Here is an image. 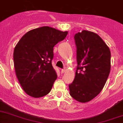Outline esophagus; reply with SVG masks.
Segmentation results:
<instances>
[{
  "instance_id": "esophagus-1",
  "label": "esophagus",
  "mask_w": 123,
  "mask_h": 123,
  "mask_svg": "<svg viewBox=\"0 0 123 123\" xmlns=\"http://www.w3.org/2000/svg\"><path fill=\"white\" fill-rule=\"evenodd\" d=\"M61 72H62V73H65V69H62V70H61Z\"/></svg>"
}]
</instances>
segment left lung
<instances>
[{
    "label": "left lung",
    "mask_w": 123,
    "mask_h": 123,
    "mask_svg": "<svg viewBox=\"0 0 123 123\" xmlns=\"http://www.w3.org/2000/svg\"><path fill=\"white\" fill-rule=\"evenodd\" d=\"M77 70L70 94L80 103L88 102L103 90L111 69V51L96 33L83 30L74 35ZM79 72H78L77 71Z\"/></svg>",
    "instance_id": "left-lung-1"
}]
</instances>
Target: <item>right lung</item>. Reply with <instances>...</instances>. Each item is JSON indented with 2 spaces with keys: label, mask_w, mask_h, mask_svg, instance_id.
<instances>
[{
  "label": "right lung",
  "mask_w": 123,
  "mask_h": 123,
  "mask_svg": "<svg viewBox=\"0 0 123 123\" xmlns=\"http://www.w3.org/2000/svg\"><path fill=\"white\" fill-rule=\"evenodd\" d=\"M67 34V31L42 27L29 31L18 41L13 51L15 70L28 95L40 98L50 93L57 78L51 65L53 47Z\"/></svg>",
  "instance_id": "add662e5"
}]
</instances>
